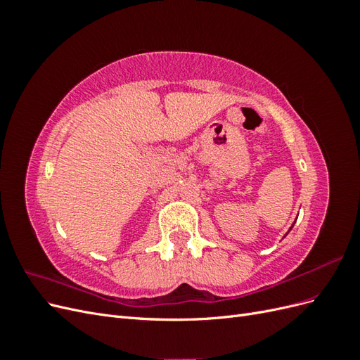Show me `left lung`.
I'll list each match as a JSON object with an SVG mask.
<instances>
[{
	"label": "left lung",
	"instance_id": "1",
	"mask_svg": "<svg viewBox=\"0 0 360 360\" xmlns=\"http://www.w3.org/2000/svg\"><path fill=\"white\" fill-rule=\"evenodd\" d=\"M292 226H294V224H292V225H291V228H292ZM291 228H290V230H291ZM290 230H288V233H290ZM288 233H287V234H288ZM287 234H285V236H287Z\"/></svg>",
	"mask_w": 360,
	"mask_h": 360
}]
</instances>
